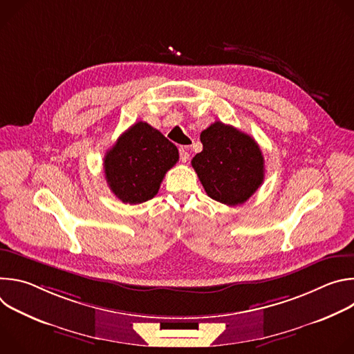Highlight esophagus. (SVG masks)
<instances>
[{
	"mask_svg": "<svg viewBox=\"0 0 354 354\" xmlns=\"http://www.w3.org/2000/svg\"><path fill=\"white\" fill-rule=\"evenodd\" d=\"M179 157L182 162H187L189 161V153H187V147H179Z\"/></svg>",
	"mask_w": 354,
	"mask_h": 354,
	"instance_id": "obj_1",
	"label": "esophagus"
}]
</instances>
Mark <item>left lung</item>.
I'll return each mask as SVG.
<instances>
[{
    "label": "left lung",
    "mask_w": 354,
    "mask_h": 354,
    "mask_svg": "<svg viewBox=\"0 0 354 354\" xmlns=\"http://www.w3.org/2000/svg\"><path fill=\"white\" fill-rule=\"evenodd\" d=\"M203 151L192 160L206 193L227 206H238L263 183L265 160L258 142L238 129L214 122L201 131Z\"/></svg>",
    "instance_id": "8db88e82"
}]
</instances>
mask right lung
<instances>
[{
  "label": "right lung",
  "mask_w": 354,
  "mask_h": 354,
  "mask_svg": "<svg viewBox=\"0 0 354 354\" xmlns=\"http://www.w3.org/2000/svg\"><path fill=\"white\" fill-rule=\"evenodd\" d=\"M178 160L174 142L148 123L137 122L106 153L105 178L123 203L140 205L158 193L165 174Z\"/></svg>",
  "instance_id": "obj_1"
}]
</instances>
